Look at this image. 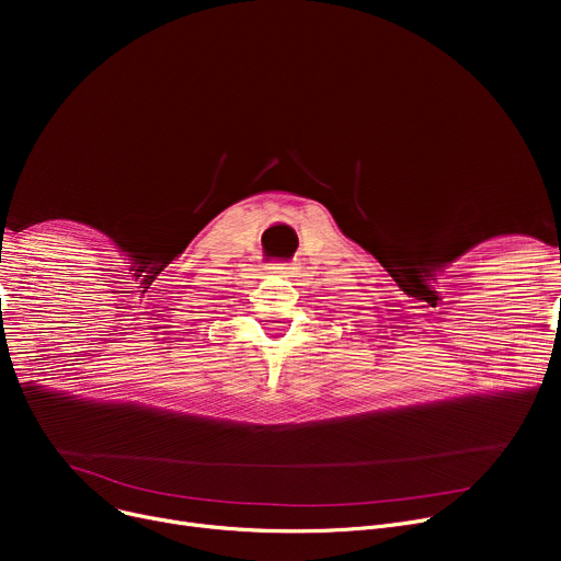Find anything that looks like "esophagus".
<instances>
[{
    "label": "esophagus",
    "instance_id": "1",
    "mask_svg": "<svg viewBox=\"0 0 561 561\" xmlns=\"http://www.w3.org/2000/svg\"><path fill=\"white\" fill-rule=\"evenodd\" d=\"M268 271H275V273H279L282 277H288V273H290V263H275V265H271Z\"/></svg>",
    "mask_w": 561,
    "mask_h": 561
}]
</instances>
